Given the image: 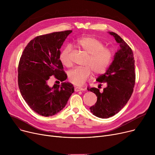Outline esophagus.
I'll use <instances>...</instances> for the list:
<instances>
[{"label": "esophagus", "instance_id": "34e87169", "mask_svg": "<svg viewBox=\"0 0 155 155\" xmlns=\"http://www.w3.org/2000/svg\"><path fill=\"white\" fill-rule=\"evenodd\" d=\"M75 92H78V91H85V89L82 87H75Z\"/></svg>", "mask_w": 155, "mask_h": 155}]
</instances>
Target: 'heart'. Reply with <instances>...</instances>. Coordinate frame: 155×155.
I'll return each mask as SVG.
<instances>
[{"label": "heart", "mask_w": 155, "mask_h": 155, "mask_svg": "<svg viewBox=\"0 0 155 155\" xmlns=\"http://www.w3.org/2000/svg\"><path fill=\"white\" fill-rule=\"evenodd\" d=\"M75 46L87 53L88 58L85 67L73 68L68 72V79L76 85L84 84L92 75H102L109 68L113 58L114 52L112 49L104 46V44L97 38L87 36L76 40ZM71 46L67 45L61 51L59 58L64 66L69 67L71 65L70 53Z\"/></svg>", "instance_id": "heart-1"}]
</instances>
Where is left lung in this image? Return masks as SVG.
I'll return each mask as SVG.
<instances>
[{
	"instance_id": "8db88e82",
	"label": "left lung",
	"mask_w": 155,
	"mask_h": 155,
	"mask_svg": "<svg viewBox=\"0 0 155 155\" xmlns=\"http://www.w3.org/2000/svg\"><path fill=\"white\" fill-rule=\"evenodd\" d=\"M115 38L120 48L104 74L100 75L97 82L106 85L100 92L99 89L87 88L97 97L95 105L90 107L91 112L97 117L106 119L116 114L131 97L135 84L134 58L131 48L117 34L109 32Z\"/></svg>"
}]
</instances>
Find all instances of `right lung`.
<instances>
[{"label":"right lung","instance_id":"obj_1","mask_svg":"<svg viewBox=\"0 0 155 155\" xmlns=\"http://www.w3.org/2000/svg\"><path fill=\"white\" fill-rule=\"evenodd\" d=\"M71 30L39 36L24 48L18 65V85L30 108L38 114L48 117L56 114L66 105L74 87L63 82L67 75L59 56L60 48ZM61 81V86L49 87L50 76Z\"/></svg>","mask_w":155,"mask_h":155}]
</instances>
